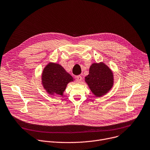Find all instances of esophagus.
I'll return each mask as SVG.
<instances>
[{"mask_svg": "<svg viewBox=\"0 0 150 150\" xmlns=\"http://www.w3.org/2000/svg\"><path fill=\"white\" fill-rule=\"evenodd\" d=\"M76 79L78 82L79 83L80 81H81V80H82V76H81V75H78V76H76Z\"/></svg>", "mask_w": 150, "mask_h": 150, "instance_id": "1", "label": "esophagus"}]
</instances>
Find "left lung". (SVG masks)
<instances>
[{
    "instance_id": "1",
    "label": "left lung",
    "mask_w": 150,
    "mask_h": 150,
    "mask_svg": "<svg viewBox=\"0 0 150 150\" xmlns=\"http://www.w3.org/2000/svg\"><path fill=\"white\" fill-rule=\"evenodd\" d=\"M86 82L96 97L105 94L113 86V74L103 63H93L90 67Z\"/></svg>"
}]
</instances>
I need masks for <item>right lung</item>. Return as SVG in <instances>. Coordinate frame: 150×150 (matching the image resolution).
Masks as SVG:
<instances>
[{
    "label": "right lung",
    "instance_id": "obj_1",
    "mask_svg": "<svg viewBox=\"0 0 150 150\" xmlns=\"http://www.w3.org/2000/svg\"><path fill=\"white\" fill-rule=\"evenodd\" d=\"M73 81L72 76L59 64L50 63L42 72V84L49 94L62 95L67 84Z\"/></svg>",
    "mask_w": 150,
    "mask_h": 150
}]
</instances>
